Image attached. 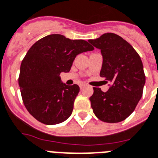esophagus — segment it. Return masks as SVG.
<instances>
[{
    "mask_svg": "<svg viewBox=\"0 0 158 158\" xmlns=\"http://www.w3.org/2000/svg\"><path fill=\"white\" fill-rule=\"evenodd\" d=\"M79 87H80V88H84V87H85V84H83V83H82V84H80V85H79Z\"/></svg>",
    "mask_w": 158,
    "mask_h": 158,
    "instance_id": "34e87169",
    "label": "esophagus"
}]
</instances>
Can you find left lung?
I'll return each instance as SVG.
<instances>
[{
  "label": "left lung",
  "mask_w": 158,
  "mask_h": 158,
  "mask_svg": "<svg viewBox=\"0 0 158 158\" xmlns=\"http://www.w3.org/2000/svg\"><path fill=\"white\" fill-rule=\"evenodd\" d=\"M88 41L101 49V77L112 83L106 92L93 88L89 98L93 113L102 122L115 123L131 114L141 99L145 75L139 55L132 46L114 33H106Z\"/></svg>",
  "instance_id": "8db88e82"
}]
</instances>
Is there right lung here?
Wrapping results in <instances>:
<instances>
[{
    "label": "right lung",
    "instance_id": "right-lung-1",
    "mask_svg": "<svg viewBox=\"0 0 158 158\" xmlns=\"http://www.w3.org/2000/svg\"><path fill=\"white\" fill-rule=\"evenodd\" d=\"M93 49L86 40L58 34L44 37L31 47L22 61L19 85L26 109L36 120L54 125L70 116L79 87L66 85L59 75L70 71L77 55Z\"/></svg>",
    "mask_w": 158,
    "mask_h": 158
}]
</instances>
